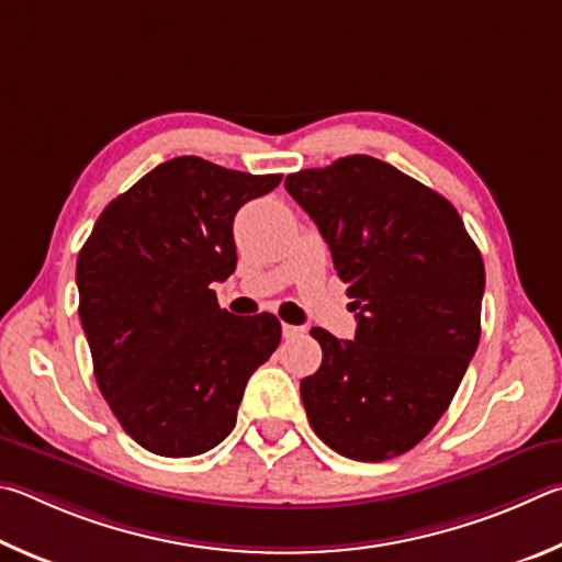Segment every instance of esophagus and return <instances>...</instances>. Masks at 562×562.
<instances>
[{"label": "esophagus", "mask_w": 562, "mask_h": 562, "mask_svg": "<svg viewBox=\"0 0 562 562\" xmlns=\"http://www.w3.org/2000/svg\"><path fill=\"white\" fill-rule=\"evenodd\" d=\"M281 330H283V338L286 340H293V338H301L303 333H306V328H301V326H289V323H283L281 326Z\"/></svg>", "instance_id": "esophagus-1"}]
</instances>
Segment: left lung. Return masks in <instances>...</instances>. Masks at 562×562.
Wrapping results in <instances>:
<instances>
[{
	"instance_id": "1",
	"label": "left lung",
	"mask_w": 562,
	"mask_h": 562,
	"mask_svg": "<svg viewBox=\"0 0 562 562\" xmlns=\"http://www.w3.org/2000/svg\"><path fill=\"white\" fill-rule=\"evenodd\" d=\"M326 239L358 318L356 340L313 328L318 372L301 380L316 435L338 454L385 461L425 439L481 338L484 259L454 204L370 155L286 177Z\"/></svg>"
}]
</instances>
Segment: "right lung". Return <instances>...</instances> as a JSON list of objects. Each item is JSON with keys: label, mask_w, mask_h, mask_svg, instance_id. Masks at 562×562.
<instances>
[{"label": "right lung", "mask_w": 562, "mask_h": 562, "mask_svg": "<svg viewBox=\"0 0 562 562\" xmlns=\"http://www.w3.org/2000/svg\"><path fill=\"white\" fill-rule=\"evenodd\" d=\"M281 175L194 155L157 165L98 216L76 263L93 375L121 427L160 457H196L236 425L246 380L281 342L271 313L220 308L234 216Z\"/></svg>", "instance_id": "right-lung-1"}]
</instances>
